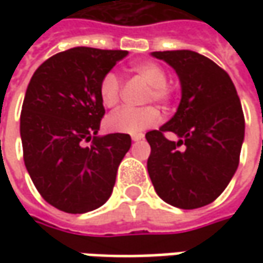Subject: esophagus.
Returning a JSON list of instances; mask_svg holds the SVG:
<instances>
[{
    "label": "esophagus",
    "mask_w": 263,
    "mask_h": 263,
    "mask_svg": "<svg viewBox=\"0 0 263 263\" xmlns=\"http://www.w3.org/2000/svg\"><path fill=\"white\" fill-rule=\"evenodd\" d=\"M143 137H145V135H143V133H137V135H133V136H132V140L139 142V140H142Z\"/></svg>",
    "instance_id": "34e87169"
}]
</instances>
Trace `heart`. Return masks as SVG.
Here are the masks:
<instances>
[{"label": "heart", "mask_w": 263, "mask_h": 263, "mask_svg": "<svg viewBox=\"0 0 263 263\" xmlns=\"http://www.w3.org/2000/svg\"><path fill=\"white\" fill-rule=\"evenodd\" d=\"M130 70L145 80L149 85V90L145 96V102H158L161 105H170L174 98L173 87L167 83L168 76L165 68L155 61L136 63ZM121 80L116 73H106L99 82V98L106 108L116 106L121 99ZM161 121V114L157 106H143V108H121L106 117L105 126L112 133H127L137 135L146 128L157 126Z\"/></svg>", "instance_id": "obj_1"}]
</instances>
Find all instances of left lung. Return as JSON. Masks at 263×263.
I'll return each mask as SVG.
<instances>
[{"mask_svg":"<svg viewBox=\"0 0 263 263\" xmlns=\"http://www.w3.org/2000/svg\"><path fill=\"white\" fill-rule=\"evenodd\" d=\"M152 55L176 70L181 101L174 117L146 133L147 173L158 196L181 209L214 202L228 186L240 161L245 116L224 68L195 51H158ZM167 131L180 137L168 141Z\"/></svg>","mask_w":263,"mask_h":263,"instance_id":"obj_1","label":"left lung"}]
</instances>
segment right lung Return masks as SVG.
Segmentation results:
<instances>
[{
  "mask_svg": "<svg viewBox=\"0 0 263 263\" xmlns=\"http://www.w3.org/2000/svg\"><path fill=\"white\" fill-rule=\"evenodd\" d=\"M126 55L77 46L48 58L30 79L20 114L23 159L41 196L63 212L102 206L132 146L126 133L96 136L105 114L99 82Z\"/></svg>",
  "mask_w": 263,
  "mask_h": 263,
  "instance_id": "add662e5",
  "label": "right lung"
}]
</instances>
